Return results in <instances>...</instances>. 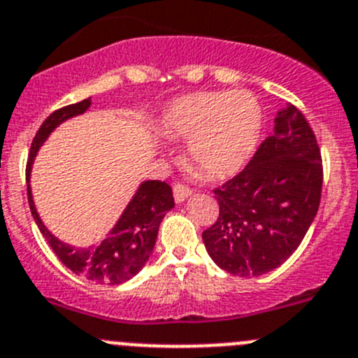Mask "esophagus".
<instances>
[{
	"label": "esophagus",
	"mask_w": 358,
	"mask_h": 358,
	"mask_svg": "<svg viewBox=\"0 0 358 358\" xmlns=\"http://www.w3.org/2000/svg\"><path fill=\"white\" fill-rule=\"evenodd\" d=\"M190 194H192V190L183 183H175V187H173V196H175L176 203H183Z\"/></svg>",
	"instance_id": "obj_1"
}]
</instances>
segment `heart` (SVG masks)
<instances>
[{"label":"heart","instance_id":"obj_1","mask_svg":"<svg viewBox=\"0 0 358 358\" xmlns=\"http://www.w3.org/2000/svg\"><path fill=\"white\" fill-rule=\"evenodd\" d=\"M262 108L249 92H198L173 100L159 134L166 141L189 139V160L210 180H224L243 168L262 132Z\"/></svg>","mask_w":358,"mask_h":358}]
</instances>
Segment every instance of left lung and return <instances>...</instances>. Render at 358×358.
Listing matches in <instances>:
<instances>
[{"label": "left lung", "instance_id": "obj_1", "mask_svg": "<svg viewBox=\"0 0 358 358\" xmlns=\"http://www.w3.org/2000/svg\"><path fill=\"white\" fill-rule=\"evenodd\" d=\"M316 136L293 106L277 113L273 134L245 168L213 189L219 217L203 231L210 258L233 275H263L296 250L322 199Z\"/></svg>", "mask_w": 358, "mask_h": 358}]
</instances>
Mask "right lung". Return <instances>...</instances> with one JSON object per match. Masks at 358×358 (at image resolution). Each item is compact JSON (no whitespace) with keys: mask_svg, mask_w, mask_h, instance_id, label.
I'll use <instances>...</instances> for the list:
<instances>
[{"mask_svg":"<svg viewBox=\"0 0 358 358\" xmlns=\"http://www.w3.org/2000/svg\"><path fill=\"white\" fill-rule=\"evenodd\" d=\"M92 106V99H85L72 106L58 109L48 118L43 120L38 132L33 138L31 150H29L28 166H26V180L29 183L31 175V166L35 160L36 152L43 141L49 138V134L69 118L83 115L86 109ZM28 203L31 215L35 219L36 226L45 236L55 255L59 262L72 270L78 275H85L86 279L95 280L100 285H122L130 277H134L139 270L145 266L152 255L153 245H155L159 226L162 222L166 212L175 206L171 187L166 182L159 180H148L139 185L138 192L134 194L127 208L123 210L122 217L118 219L115 228L109 231V235L99 243L88 249L81 247H72L69 243L56 238L38 217L33 203L31 187L28 185Z\"/></svg>","mask_w":358,"mask_h":358,"instance_id":"add662e5","label":"right lung"}]
</instances>
